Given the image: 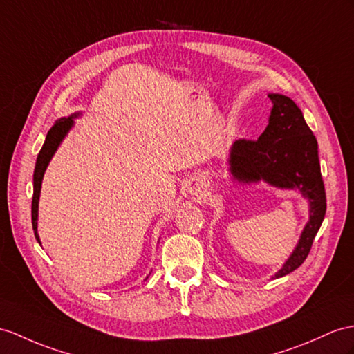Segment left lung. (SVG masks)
Masks as SVG:
<instances>
[{
  "label": "left lung",
  "mask_w": 354,
  "mask_h": 354,
  "mask_svg": "<svg viewBox=\"0 0 354 354\" xmlns=\"http://www.w3.org/2000/svg\"><path fill=\"white\" fill-rule=\"evenodd\" d=\"M269 124L257 141L239 140L231 145L228 165L232 180L251 185L264 182L297 191L309 203V219L295 251L274 273L281 278L306 260L326 214V192L318 162V144L300 108L283 94L270 93Z\"/></svg>",
  "instance_id": "1"
}]
</instances>
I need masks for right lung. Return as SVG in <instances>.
Here are the masks:
<instances>
[{"mask_svg": "<svg viewBox=\"0 0 354 354\" xmlns=\"http://www.w3.org/2000/svg\"><path fill=\"white\" fill-rule=\"evenodd\" d=\"M81 112H75L71 117H63L55 122V124L49 129L46 135L45 144L39 153L37 160H36V168H34V176H32V185H34V194H32V204H31V221H32V230L34 236H36L37 242L40 243V237L37 232V219H39V198H40V189H41V180L45 176V171L49 165L50 159L55 154L59 144L63 142L68 131L73 127L76 117H80Z\"/></svg>", "mask_w": 354, "mask_h": 354, "instance_id": "obj_1", "label": "right lung"}]
</instances>
